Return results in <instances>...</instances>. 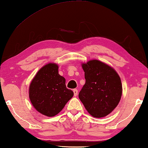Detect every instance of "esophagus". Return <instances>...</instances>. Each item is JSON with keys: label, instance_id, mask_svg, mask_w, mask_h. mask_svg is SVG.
Returning <instances> with one entry per match:
<instances>
[{"label": "esophagus", "instance_id": "esophagus-1", "mask_svg": "<svg viewBox=\"0 0 148 148\" xmlns=\"http://www.w3.org/2000/svg\"><path fill=\"white\" fill-rule=\"evenodd\" d=\"M73 92H74V96L76 97L77 95V90L76 89H74L73 90Z\"/></svg>", "mask_w": 148, "mask_h": 148}]
</instances>
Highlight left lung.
I'll use <instances>...</instances> for the list:
<instances>
[{"instance_id":"left-lung-1","label":"left lung","mask_w":148,"mask_h":148,"mask_svg":"<svg viewBox=\"0 0 148 148\" xmlns=\"http://www.w3.org/2000/svg\"><path fill=\"white\" fill-rule=\"evenodd\" d=\"M86 84L79 99L95 117H103L113 111L122 94L121 79L116 71L98 60L82 64Z\"/></svg>"}]
</instances>
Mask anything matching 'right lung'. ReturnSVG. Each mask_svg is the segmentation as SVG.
Returning <instances> with one entry per match:
<instances>
[{
	"label": "right lung",
	"mask_w": 148,
	"mask_h": 148,
	"mask_svg": "<svg viewBox=\"0 0 148 148\" xmlns=\"http://www.w3.org/2000/svg\"><path fill=\"white\" fill-rule=\"evenodd\" d=\"M58 65L49 63L37 72L29 87V98L34 108L48 117L59 114L74 95L60 76Z\"/></svg>",
	"instance_id": "add662e5"
}]
</instances>
